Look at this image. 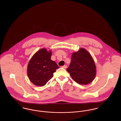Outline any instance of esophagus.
Instances as JSON below:
<instances>
[{
	"label": "esophagus",
	"instance_id": "1",
	"mask_svg": "<svg viewBox=\"0 0 121 121\" xmlns=\"http://www.w3.org/2000/svg\"><path fill=\"white\" fill-rule=\"evenodd\" d=\"M62 68H63V69H66L67 68V66H66V65H64V66H62Z\"/></svg>",
	"mask_w": 121,
	"mask_h": 121
}]
</instances>
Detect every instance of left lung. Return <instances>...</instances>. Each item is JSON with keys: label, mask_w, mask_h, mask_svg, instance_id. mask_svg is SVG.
I'll list each match as a JSON object with an SVG mask.
<instances>
[{"label": "left lung", "mask_w": 121, "mask_h": 121, "mask_svg": "<svg viewBox=\"0 0 121 121\" xmlns=\"http://www.w3.org/2000/svg\"><path fill=\"white\" fill-rule=\"evenodd\" d=\"M67 70L72 78L81 85H87L91 82L96 73L93 58L83 48H80L77 52L72 53L71 63Z\"/></svg>", "instance_id": "left-lung-1"}]
</instances>
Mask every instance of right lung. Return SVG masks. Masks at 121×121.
<instances>
[{
  "label": "right lung",
  "instance_id": "obj_1",
  "mask_svg": "<svg viewBox=\"0 0 121 121\" xmlns=\"http://www.w3.org/2000/svg\"><path fill=\"white\" fill-rule=\"evenodd\" d=\"M51 50L42 48L36 52L30 60L27 73L30 81L36 86H45L53 76V73L59 68L51 59Z\"/></svg>",
  "mask_w": 121,
  "mask_h": 121
}]
</instances>
